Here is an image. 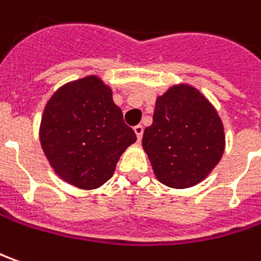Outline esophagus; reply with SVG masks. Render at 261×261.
I'll return each mask as SVG.
<instances>
[{
	"instance_id": "1",
	"label": "esophagus",
	"mask_w": 261,
	"mask_h": 261,
	"mask_svg": "<svg viewBox=\"0 0 261 261\" xmlns=\"http://www.w3.org/2000/svg\"><path fill=\"white\" fill-rule=\"evenodd\" d=\"M143 131H144L143 125H136V127H134V133H136V136H137V140H141V137H143Z\"/></svg>"
}]
</instances>
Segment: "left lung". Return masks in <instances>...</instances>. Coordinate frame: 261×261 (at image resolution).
Returning a JSON list of instances; mask_svg holds the SVG:
<instances>
[{
    "label": "left lung",
    "mask_w": 261,
    "mask_h": 261,
    "mask_svg": "<svg viewBox=\"0 0 261 261\" xmlns=\"http://www.w3.org/2000/svg\"><path fill=\"white\" fill-rule=\"evenodd\" d=\"M224 128L202 94L188 85L159 96L143 148L154 175L170 188H189L206 177L224 153Z\"/></svg>",
    "instance_id": "8db88e82"
}]
</instances>
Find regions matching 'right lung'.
<instances>
[{
	"label": "right lung",
	"mask_w": 261,
	"mask_h": 261,
	"mask_svg": "<svg viewBox=\"0 0 261 261\" xmlns=\"http://www.w3.org/2000/svg\"><path fill=\"white\" fill-rule=\"evenodd\" d=\"M137 140L101 79L88 76L62 86L41 118L40 143L51 167L81 189L103 185L121 153Z\"/></svg>",
	"instance_id": "add662e5"
}]
</instances>
